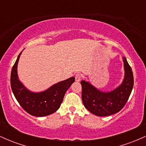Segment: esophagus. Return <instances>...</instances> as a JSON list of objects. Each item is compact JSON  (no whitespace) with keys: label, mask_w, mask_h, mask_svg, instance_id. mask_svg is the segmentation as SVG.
Returning <instances> with one entry per match:
<instances>
[{"label":"esophagus","mask_w":146,"mask_h":146,"mask_svg":"<svg viewBox=\"0 0 146 146\" xmlns=\"http://www.w3.org/2000/svg\"><path fill=\"white\" fill-rule=\"evenodd\" d=\"M75 81H76V82H80V80H81V79H82L81 75H80V73H77V74L75 75Z\"/></svg>","instance_id":"obj_1"}]
</instances>
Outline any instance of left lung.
Returning a JSON list of instances; mask_svg holds the SVG:
<instances>
[{"label": "left lung", "mask_w": 146, "mask_h": 146, "mask_svg": "<svg viewBox=\"0 0 146 146\" xmlns=\"http://www.w3.org/2000/svg\"><path fill=\"white\" fill-rule=\"evenodd\" d=\"M125 76L123 82L116 89L110 92H102L92 86L88 82L82 80V99L87 110L97 116L104 117L118 113L128 101L134 85L132 68L123 57Z\"/></svg>", "instance_id": "8db88e82"}]
</instances>
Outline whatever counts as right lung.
I'll list each match as a JSON object with an SVG mask.
<instances>
[{"label":"right lung","mask_w":146,"mask_h":146,"mask_svg":"<svg viewBox=\"0 0 146 146\" xmlns=\"http://www.w3.org/2000/svg\"><path fill=\"white\" fill-rule=\"evenodd\" d=\"M22 51L13 66L11 73V87L15 98L25 111L36 117H44L55 113L60 108L66 90L75 82L72 77L40 93H33L27 89L20 82L17 66Z\"/></svg>","instance_id":"1"}]
</instances>
